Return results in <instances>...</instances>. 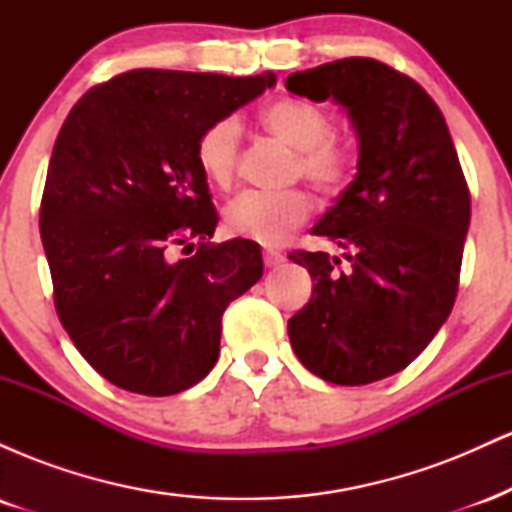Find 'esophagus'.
Wrapping results in <instances>:
<instances>
[{"label": "esophagus", "instance_id": "esophagus-1", "mask_svg": "<svg viewBox=\"0 0 512 512\" xmlns=\"http://www.w3.org/2000/svg\"><path fill=\"white\" fill-rule=\"evenodd\" d=\"M286 257L281 255V252H276V250H264V267H279L281 262H284Z\"/></svg>", "mask_w": 512, "mask_h": 512}]
</instances>
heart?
I'll list each match as a JSON object with an SVG mask.
<instances>
[{"label": "heart", "mask_w": 512, "mask_h": 512, "mask_svg": "<svg viewBox=\"0 0 512 512\" xmlns=\"http://www.w3.org/2000/svg\"><path fill=\"white\" fill-rule=\"evenodd\" d=\"M260 125L272 137L298 151L296 173H303L322 192H339L351 178L354 154L332 137V115L305 98H279L264 105ZM240 156V125L236 117H221L199 134L197 163L204 178L216 187H228L236 178ZM313 211L305 190L243 192L226 209V226L233 236L260 245H281Z\"/></svg>", "instance_id": "b5f03b06"}]
</instances>
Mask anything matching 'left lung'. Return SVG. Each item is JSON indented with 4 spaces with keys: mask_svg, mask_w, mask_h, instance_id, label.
Masks as SVG:
<instances>
[{
    "mask_svg": "<svg viewBox=\"0 0 512 512\" xmlns=\"http://www.w3.org/2000/svg\"><path fill=\"white\" fill-rule=\"evenodd\" d=\"M310 101L342 105L358 139L356 178L315 223L344 250L291 252L313 296L289 320L298 361L334 385H368L414 361L448 320L469 228V190L433 98L368 57L286 79Z\"/></svg>",
    "mask_w": 512,
    "mask_h": 512,
    "instance_id": "8db88e82",
    "label": "left lung"
}]
</instances>
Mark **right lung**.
<instances>
[{
    "instance_id": "add662e5",
    "label": "right lung",
    "mask_w": 512,
    "mask_h": 512,
    "mask_svg": "<svg viewBox=\"0 0 512 512\" xmlns=\"http://www.w3.org/2000/svg\"><path fill=\"white\" fill-rule=\"evenodd\" d=\"M274 84L272 72L134 69L86 91L57 134L40 204L55 308L122 390L166 397L207 378L223 310L260 281V245L207 243L219 214L197 139Z\"/></svg>"
}]
</instances>
